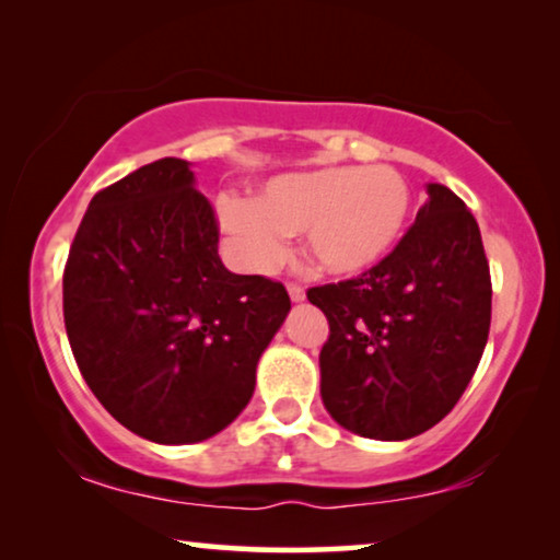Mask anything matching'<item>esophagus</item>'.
<instances>
[{
    "label": "esophagus",
    "instance_id": "1",
    "mask_svg": "<svg viewBox=\"0 0 560 560\" xmlns=\"http://www.w3.org/2000/svg\"><path fill=\"white\" fill-rule=\"evenodd\" d=\"M288 295H290V301L293 303H301V301H305V290L298 285V282H290L288 285Z\"/></svg>",
    "mask_w": 560,
    "mask_h": 560
}]
</instances>
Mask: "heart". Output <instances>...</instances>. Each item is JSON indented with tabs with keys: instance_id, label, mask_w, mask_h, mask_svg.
I'll return each mask as SVG.
<instances>
[{
	"instance_id": "obj_1",
	"label": "heart",
	"mask_w": 560,
	"mask_h": 560,
	"mask_svg": "<svg viewBox=\"0 0 560 560\" xmlns=\"http://www.w3.org/2000/svg\"><path fill=\"white\" fill-rule=\"evenodd\" d=\"M412 209L408 180L389 165H328L282 173L247 198H217V219L234 257L267 272L303 232L318 272L351 278L377 267L402 240Z\"/></svg>"
}]
</instances>
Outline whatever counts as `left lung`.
I'll list each match as a JSON object with an SVG mask.
<instances>
[{
	"mask_svg": "<svg viewBox=\"0 0 560 560\" xmlns=\"http://www.w3.org/2000/svg\"><path fill=\"white\" fill-rule=\"evenodd\" d=\"M428 201L393 255L354 280L308 290L328 318L320 397L347 431L374 441L425 433L464 395L492 320L477 219L454 190Z\"/></svg>",
	"mask_w": 560,
	"mask_h": 560,
	"instance_id": "8db88e82",
	"label": "left lung"
}]
</instances>
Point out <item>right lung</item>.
Returning a JSON list of instances; mask_svg holds the SVG:
<instances>
[{"label": "right lung", "instance_id": "obj_1", "mask_svg": "<svg viewBox=\"0 0 560 560\" xmlns=\"http://www.w3.org/2000/svg\"><path fill=\"white\" fill-rule=\"evenodd\" d=\"M288 290L229 272L188 160L142 165L91 198L63 272V318L96 400L129 431L183 446L247 408Z\"/></svg>", "mask_w": 560, "mask_h": 560}]
</instances>
